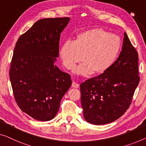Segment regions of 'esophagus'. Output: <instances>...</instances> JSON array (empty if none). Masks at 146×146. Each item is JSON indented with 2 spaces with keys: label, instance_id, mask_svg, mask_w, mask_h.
<instances>
[{
  "label": "esophagus",
  "instance_id": "esophagus-1",
  "mask_svg": "<svg viewBox=\"0 0 146 146\" xmlns=\"http://www.w3.org/2000/svg\"><path fill=\"white\" fill-rule=\"evenodd\" d=\"M72 87H73V88H79V84L77 83V82H73Z\"/></svg>",
  "mask_w": 146,
  "mask_h": 146
}]
</instances>
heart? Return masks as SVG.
<instances>
[{"label": "heart", "instance_id": "obj_1", "mask_svg": "<svg viewBox=\"0 0 146 146\" xmlns=\"http://www.w3.org/2000/svg\"><path fill=\"white\" fill-rule=\"evenodd\" d=\"M120 37L102 29L94 28L78 34L72 41L62 44L59 54L67 69L83 60L73 69L77 75L87 76L107 71L115 64L121 50Z\"/></svg>", "mask_w": 146, "mask_h": 146}]
</instances>
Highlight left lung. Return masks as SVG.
<instances>
[{"label":"left lung","mask_w":146,"mask_h":146,"mask_svg":"<svg viewBox=\"0 0 146 146\" xmlns=\"http://www.w3.org/2000/svg\"><path fill=\"white\" fill-rule=\"evenodd\" d=\"M122 51L107 71L80 85L83 115L96 125L113 122L126 112L140 81L138 52L124 33Z\"/></svg>","instance_id":"1"}]
</instances>
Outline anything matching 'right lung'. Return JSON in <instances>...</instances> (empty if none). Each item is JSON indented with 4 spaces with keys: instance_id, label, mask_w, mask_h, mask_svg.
Returning <instances> with one entry per match:
<instances>
[{
    "instance_id": "1",
    "label": "right lung",
    "mask_w": 146,
    "mask_h": 146,
    "mask_svg": "<svg viewBox=\"0 0 146 146\" xmlns=\"http://www.w3.org/2000/svg\"><path fill=\"white\" fill-rule=\"evenodd\" d=\"M69 21L67 17L41 19L15 46L10 69L15 100L22 111L36 120L53 119L71 86L70 75L55 65L60 34Z\"/></svg>"
}]
</instances>
